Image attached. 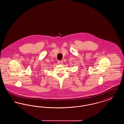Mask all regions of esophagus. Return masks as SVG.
<instances>
[{
    "label": "esophagus",
    "instance_id": "esophagus-1",
    "mask_svg": "<svg viewBox=\"0 0 124 124\" xmlns=\"http://www.w3.org/2000/svg\"><path fill=\"white\" fill-rule=\"evenodd\" d=\"M62 61H61V60H58V64H59V65H61L62 64Z\"/></svg>",
    "mask_w": 124,
    "mask_h": 124
}]
</instances>
